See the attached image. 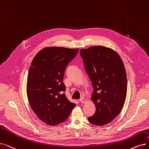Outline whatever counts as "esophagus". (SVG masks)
<instances>
[{"label": "esophagus", "instance_id": "1", "mask_svg": "<svg viewBox=\"0 0 149 149\" xmlns=\"http://www.w3.org/2000/svg\"><path fill=\"white\" fill-rule=\"evenodd\" d=\"M80 102L81 103H86V100L85 98L81 97V98L80 99Z\"/></svg>", "mask_w": 149, "mask_h": 149}]
</instances>
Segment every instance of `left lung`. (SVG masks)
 I'll list each match as a JSON object with an SVG mask.
<instances>
[{
  "instance_id": "1",
  "label": "left lung",
  "mask_w": 149,
  "mask_h": 149,
  "mask_svg": "<svg viewBox=\"0 0 149 149\" xmlns=\"http://www.w3.org/2000/svg\"><path fill=\"white\" fill-rule=\"evenodd\" d=\"M80 54L92 82L95 114L88 118L91 124L102 126L119 114L127 95L126 71L119 55L111 49L93 46L81 49Z\"/></svg>"
}]
</instances>
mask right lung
Segmentation results:
<instances>
[{
    "instance_id": "1",
    "label": "right lung",
    "mask_w": 149,
    "mask_h": 149,
    "mask_svg": "<svg viewBox=\"0 0 149 149\" xmlns=\"http://www.w3.org/2000/svg\"><path fill=\"white\" fill-rule=\"evenodd\" d=\"M79 49L47 47L34 57L30 67L27 94L39 119L49 125H58L69 116L75 104L67 99L63 82L68 64Z\"/></svg>"
}]
</instances>
